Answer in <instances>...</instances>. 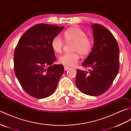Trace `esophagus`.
<instances>
[{"instance_id": "1", "label": "esophagus", "mask_w": 131, "mask_h": 131, "mask_svg": "<svg viewBox=\"0 0 131 131\" xmlns=\"http://www.w3.org/2000/svg\"><path fill=\"white\" fill-rule=\"evenodd\" d=\"M69 69H70V68H69V66H64V70H65V71L69 70Z\"/></svg>"}]
</instances>
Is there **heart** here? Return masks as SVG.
I'll return each instance as SVG.
<instances>
[{
    "mask_svg": "<svg viewBox=\"0 0 131 131\" xmlns=\"http://www.w3.org/2000/svg\"><path fill=\"white\" fill-rule=\"evenodd\" d=\"M63 38L68 43H74L72 48L73 53H66L59 57V62L65 66H73L80 58L79 54L87 56L90 54L93 46V40L88 37L87 33L78 27H72L63 32ZM64 41L58 36L52 38L51 42L52 48L54 52L60 53L62 52Z\"/></svg>",
    "mask_w": 131,
    "mask_h": 131,
    "instance_id": "b5f03b06",
    "label": "heart"
}]
</instances>
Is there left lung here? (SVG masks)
Masks as SVG:
<instances>
[{
	"label": "left lung",
	"mask_w": 131,
	"mask_h": 131,
	"mask_svg": "<svg viewBox=\"0 0 131 131\" xmlns=\"http://www.w3.org/2000/svg\"><path fill=\"white\" fill-rule=\"evenodd\" d=\"M94 46L83 66L90 72L77 69L75 84L85 94L99 96L105 93L117 75L119 68L118 44L112 33L104 26L94 24Z\"/></svg>",
	"instance_id": "obj_1"
}]
</instances>
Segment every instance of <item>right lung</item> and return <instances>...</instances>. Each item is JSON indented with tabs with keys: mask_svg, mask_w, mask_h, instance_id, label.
I'll list each match as a JSON object with an SVG mask.
<instances>
[{
	"mask_svg": "<svg viewBox=\"0 0 131 131\" xmlns=\"http://www.w3.org/2000/svg\"><path fill=\"white\" fill-rule=\"evenodd\" d=\"M63 26L46 24L33 26L19 39L14 52V71L22 87L34 98L51 96L64 72L62 65H53L56 60L51 46L52 38Z\"/></svg>",
	"mask_w": 131,
	"mask_h": 131,
	"instance_id": "add662e5",
	"label": "right lung"
}]
</instances>
